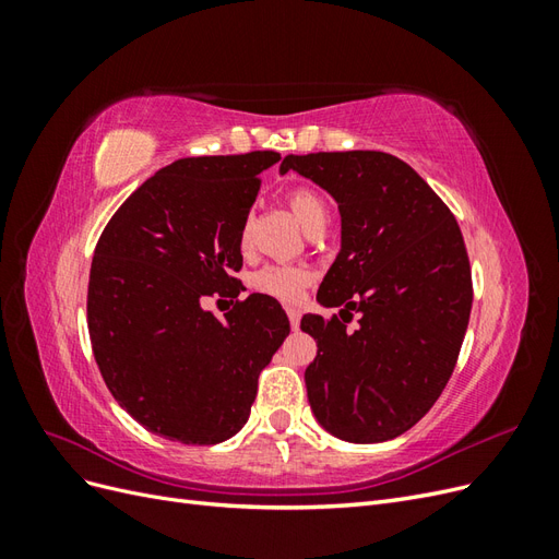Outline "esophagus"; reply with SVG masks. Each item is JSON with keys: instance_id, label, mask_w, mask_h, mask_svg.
I'll return each instance as SVG.
<instances>
[{"instance_id": "esophagus-1", "label": "esophagus", "mask_w": 559, "mask_h": 559, "mask_svg": "<svg viewBox=\"0 0 559 559\" xmlns=\"http://www.w3.org/2000/svg\"><path fill=\"white\" fill-rule=\"evenodd\" d=\"M286 314H289L292 329L296 331V329H298V324H300V310H298V308H289V310H286Z\"/></svg>"}]
</instances>
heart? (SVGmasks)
<instances>
[{"mask_svg":"<svg viewBox=\"0 0 559 559\" xmlns=\"http://www.w3.org/2000/svg\"><path fill=\"white\" fill-rule=\"evenodd\" d=\"M289 207L296 214L300 226L308 233L321 230L329 222V207L326 200L321 198L310 186H296L286 195ZM249 245V222H245L240 233V247L247 249ZM312 275L308 267L300 265H265L251 275V289L265 294L270 298H277L282 302H294L300 298L302 289L310 284Z\"/></svg>","mask_w":559,"mask_h":559,"instance_id":"1","label":"heart"}]
</instances>
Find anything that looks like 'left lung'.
<instances>
[{
    "mask_svg": "<svg viewBox=\"0 0 559 559\" xmlns=\"http://www.w3.org/2000/svg\"><path fill=\"white\" fill-rule=\"evenodd\" d=\"M341 210L343 247L306 314L317 341L306 368L312 413L349 443H382L415 427L445 389L468 326L473 284L454 214L408 163L382 151L286 156ZM359 313L358 326L346 324Z\"/></svg>",
    "mask_w": 559,
    "mask_h": 559,
    "instance_id": "obj_1",
    "label": "left lung"
}]
</instances>
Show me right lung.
I'll return each mask as SVG.
<instances>
[{
    "mask_svg": "<svg viewBox=\"0 0 559 559\" xmlns=\"http://www.w3.org/2000/svg\"><path fill=\"white\" fill-rule=\"evenodd\" d=\"M277 151L181 158L146 179L99 235L88 333L111 396L183 445L235 436L261 370L289 335L275 298L251 294L222 319L205 296L238 298L240 233Z\"/></svg>",
    "mask_w": 559,
    "mask_h": 559,
    "instance_id": "obj_1",
    "label": "right lung"
}]
</instances>
